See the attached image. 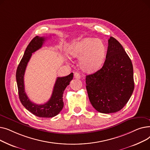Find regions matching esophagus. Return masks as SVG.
<instances>
[{
    "label": "esophagus",
    "instance_id": "obj_1",
    "mask_svg": "<svg viewBox=\"0 0 150 150\" xmlns=\"http://www.w3.org/2000/svg\"><path fill=\"white\" fill-rule=\"evenodd\" d=\"M74 78H76V79H80L81 76H80V75L79 74L76 72V73L74 74Z\"/></svg>",
    "mask_w": 150,
    "mask_h": 150
}]
</instances>
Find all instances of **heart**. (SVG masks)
Masks as SVG:
<instances>
[{"label":"heart","instance_id":"obj_1","mask_svg":"<svg viewBox=\"0 0 150 150\" xmlns=\"http://www.w3.org/2000/svg\"><path fill=\"white\" fill-rule=\"evenodd\" d=\"M71 57L80 58V66L86 72L98 69L103 61L105 47L100 39L87 38L71 44L68 50Z\"/></svg>","mask_w":150,"mask_h":150}]
</instances>
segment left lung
<instances>
[{
    "label": "left lung",
    "instance_id": "obj_1",
    "mask_svg": "<svg viewBox=\"0 0 150 150\" xmlns=\"http://www.w3.org/2000/svg\"><path fill=\"white\" fill-rule=\"evenodd\" d=\"M86 83L91 103L99 112H118L128 103L134 89L132 64L114 38L108 40L103 67L86 76Z\"/></svg>",
    "mask_w": 150,
    "mask_h": 150
}]
</instances>
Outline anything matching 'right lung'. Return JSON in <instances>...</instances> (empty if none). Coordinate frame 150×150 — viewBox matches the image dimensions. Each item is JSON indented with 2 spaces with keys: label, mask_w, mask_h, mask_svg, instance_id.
Returning <instances> with one entry per match:
<instances>
[{
  "label": "right lung",
  "mask_w": 150,
  "mask_h": 150,
  "mask_svg": "<svg viewBox=\"0 0 150 150\" xmlns=\"http://www.w3.org/2000/svg\"><path fill=\"white\" fill-rule=\"evenodd\" d=\"M45 37L35 36L28 45L16 70V81L20 101L28 111L39 117L50 118L56 116L64 106L62 94L70 81L73 79V73L63 77H58L54 85L52 96L46 103L38 105L31 101L25 91L24 74L28 62L32 53L41 49L45 41Z\"/></svg>",
  "instance_id": "1"
}]
</instances>
